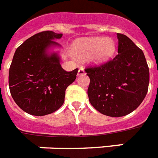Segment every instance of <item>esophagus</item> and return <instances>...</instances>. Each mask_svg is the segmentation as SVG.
Wrapping results in <instances>:
<instances>
[{
	"label": "esophagus",
	"mask_w": 158,
	"mask_h": 158,
	"mask_svg": "<svg viewBox=\"0 0 158 158\" xmlns=\"http://www.w3.org/2000/svg\"><path fill=\"white\" fill-rule=\"evenodd\" d=\"M85 70H84L82 68H80V69H79V70H78L77 76H82V75H85Z\"/></svg>",
	"instance_id": "34e87169"
}]
</instances>
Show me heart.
I'll return each instance as SVG.
<instances>
[{
	"label": "heart",
	"mask_w": 158,
	"mask_h": 158,
	"mask_svg": "<svg viewBox=\"0 0 158 158\" xmlns=\"http://www.w3.org/2000/svg\"><path fill=\"white\" fill-rule=\"evenodd\" d=\"M116 45L113 39L101 36L78 40L73 46V53L81 59L89 57L90 63L101 64L113 57Z\"/></svg>",
	"instance_id": "heart-1"
}]
</instances>
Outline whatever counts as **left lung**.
Returning <instances> with one entry per match:
<instances>
[{
    "mask_svg": "<svg viewBox=\"0 0 158 158\" xmlns=\"http://www.w3.org/2000/svg\"><path fill=\"white\" fill-rule=\"evenodd\" d=\"M116 57L98 67L85 69L90 79L87 94L91 105L108 117H123L144 99L149 69L143 52L131 39L117 33Z\"/></svg>",
    "mask_w": 158,
    "mask_h": 158,
    "instance_id": "obj_1",
    "label": "left lung"
}]
</instances>
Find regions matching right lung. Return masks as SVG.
<instances>
[{"instance_id": "add662e5", "label": "right lung", "mask_w": 158, "mask_h": 158, "mask_svg": "<svg viewBox=\"0 0 158 158\" xmlns=\"http://www.w3.org/2000/svg\"><path fill=\"white\" fill-rule=\"evenodd\" d=\"M62 33L44 31L27 39L17 48L9 71L11 96L28 114L45 116L58 110L64 102L67 87L75 81L78 69L64 70L57 53H48L60 46L54 40Z\"/></svg>"}]
</instances>
